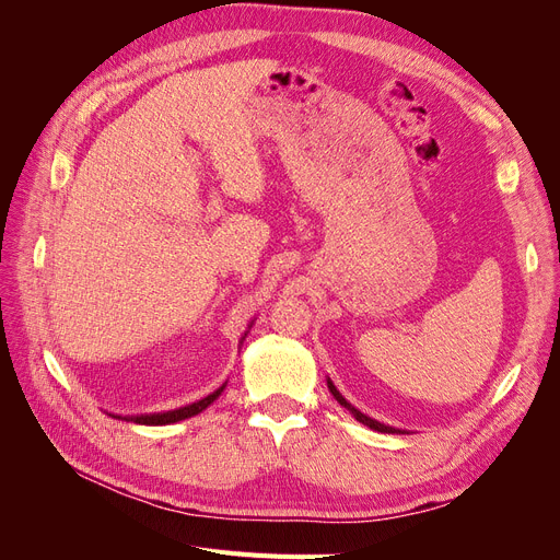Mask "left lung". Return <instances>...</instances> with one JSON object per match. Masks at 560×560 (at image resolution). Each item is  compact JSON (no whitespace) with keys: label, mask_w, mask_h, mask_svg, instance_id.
I'll use <instances>...</instances> for the list:
<instances>
[{"label":"left lung","mask_w":560,"mask_h":560,"mask_svg":"<svg viewBox=\"0 0 560 560\" xmlns=\"http://www.w3.org/2000/svg\"><path fill=\"white\" fill-rule=\"evenodd\" d=\"M327 385H329V393L334 395V399L338 401V404H341V406H346V409L354 416V418H358L360 422H362V425H366V428H371V430H376V432H385V434H401V430H395V428H389V425H383V422H378V420H374V418H369V416H364L362 411H358V409H354V406L350 404V401H346V397L341 395V393H338V389H336V385L331 383V381H327Z\"/></svg>","instance_id":"1"}]
</instances>
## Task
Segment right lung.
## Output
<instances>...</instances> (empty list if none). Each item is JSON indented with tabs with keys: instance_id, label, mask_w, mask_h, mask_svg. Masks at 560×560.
Returning <instances> with one entry per match:
<instances>
[{
	"instance_id": "obj_1",
	"label": "right lung",
	"mask_w": 560,
	"mask_h": 560,
	"mask_svg": "<svg viewBox=\"0 0 560 560\" xmlns=\"http://www.w3.org/2000/svg\"><path fill=\"white\" fill-rule=\"evenodd\" d=\"M226 383L214 389L212 395L202 397L200 401H194L189 406H182V409H175V411H165V413H147V416H126L124 420H132V422H140V425H171V422H177V420H184V418H191L196 413H200L202 409H208V406L224 393ZM114 418H121V416H114Z\"/></svg>"
}]
</instances>
